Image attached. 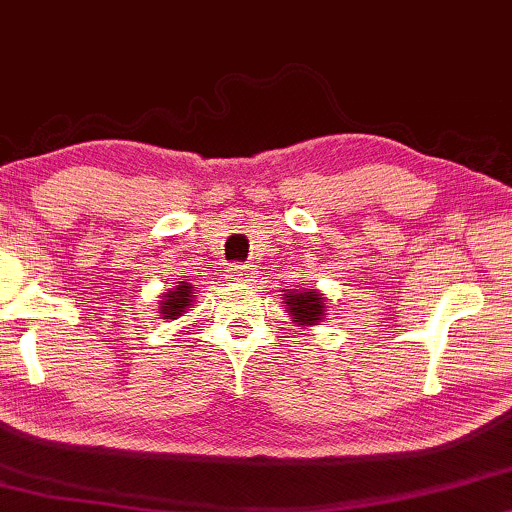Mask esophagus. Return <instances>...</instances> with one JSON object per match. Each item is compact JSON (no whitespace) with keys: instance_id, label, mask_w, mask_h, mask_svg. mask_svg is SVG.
Returning a JSON list of instances; mask_svg holds the SVG:
<instances>
[{"instance_id":"34e87169","label":"esophagus","mask_w":512,"mask_h":512,"mask_svg":"<svg viewBox=\"0 0 512 512\" xmlns=\"http://www.w3.org/2000/svg\"><path fill=\"white\" fill-rule=\"evenodd\" d=\"M232 278H234V280H246V278H250V266H248V264H234Z\"/></svg>"}]
</instances>
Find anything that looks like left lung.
<instances>
[{"label":"left lung","mask_w":512,"mask_h":512,"mask_svg":"<svg viewBox=\"0 0 512 512\" xmlns=\"http://www.w3.org/2000/svg\"><path fill=\"white\" fill-rule=\"evenodd\" d=\"M285 304L294 322H299V325H315L325 315L322 294L318 292H292L285 297Z\"/></svg>","instance_id":"left-lung-1"}]
</instances>
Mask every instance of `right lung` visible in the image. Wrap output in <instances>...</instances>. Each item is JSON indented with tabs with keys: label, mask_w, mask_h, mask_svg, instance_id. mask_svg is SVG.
Listing matches in <instances>:
<instances>
[{
	"label": "right lung",
	"mask_w": 512,
	"mask_h": 512,
	"mask_svg": "<svg viewBox=\"0 0 512 512\" xmlns=\"http://www.w3.org/2000/svg\"><path fill=\"white\" fill-rule=\"evenodd\" d=\"M192 287L190 285H178L174 292H167L164 294V301H162V313L164 318H178V315L187 311V306L192 304Z\"/></svg>",
	"instance_id": "obj_1"
}]
</instances>
